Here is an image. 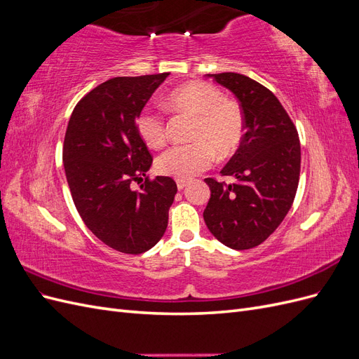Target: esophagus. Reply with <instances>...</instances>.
<instances>
[{
    "label": "esophagus",
    "mask_w": 359,
    "mask_h": 359,
    "mask_svg": "<svg viewBox=\"0 0 359 359\" xmlns=\"http://www.w3.org/2000/svg\"><path fill=\"white\" fill-rule=\"evenodd\" d=\"M187 186H189V181H186V180H177V187H178V190L186 189Z\"/></svg>",
    "instance_id": "1"
}]
</instances>
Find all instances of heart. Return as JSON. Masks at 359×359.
<instances>
[{
    "instance_id": "heart-1",
    "label": "heart",
    "mask_w": 359,
    "mask_h": 359,
    "mask_svg": "<svg viewBox=\"0 0 359 359\" xmlns=\"http://www.w3.org/2000/svg\"><path fill=\"white\" fill-rule=\"evenodd\" d=\"M172 111L196 118L191 139L187 145H175L156 160V169L165 177L191 180L208 169L215 153L229 156L240 145L244 133V114L241 106L227 100L217 86L208 82H189L166 97ZM136 132L151 148L166 142L165 119L160 114L144 109L136 118Z\"/></svg>"
}]
</instances>
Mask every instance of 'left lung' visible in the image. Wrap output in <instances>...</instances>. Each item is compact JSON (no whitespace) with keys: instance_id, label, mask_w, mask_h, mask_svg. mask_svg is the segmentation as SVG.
Returning <instances> with one entry per match:
<instances>
[{"instance_id":"obj_1","label":"left lung","mask_w":359,"mask_h":359,"mask_svg":"<svg viewBox=\"0 0 359 359\" xmlns=\"http://www.w3.org/2000/svg\"><path fill=\"white\" fill-rule=\"evenodd\" d=\"M240 102L244 130L240 148L222 169L232 184L205 178L211 198L203 211L210 232L233 250L264 243L295 199L301 147L285 107L264 85L240 73L206 74Z\"/></svg>"}]
</instances>
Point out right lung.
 <instances>
[{
    "label": "right lung",
    "mask_w": 359,
    "mask_h": 359,
    "mask_svg": "<svg viewBox=\"0 0 359 359\" xmlns=\"http://www.w3.org/2000/svg\"><path fill=\"white\" fill-rule=\"evenodd\" d=\"M169 73L114 78L76 104L64 137L62 161L72 198L86 227L116 252L139 255L165 235L177 184L156 177L136 132V118Z\"/></svg>",
    "instance_id": "right-lung-1"
}]
</instances>
